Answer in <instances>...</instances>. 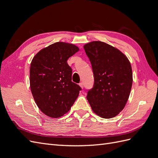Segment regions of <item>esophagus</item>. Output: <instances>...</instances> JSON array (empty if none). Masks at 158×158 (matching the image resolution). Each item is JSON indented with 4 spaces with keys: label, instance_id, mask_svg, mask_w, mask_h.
<instances>
[{
    "label": "esophagus",
    "instance_id": "esophagus-1",
    "mask_svg": "<svg viewBox=\"0 0 158 158\" xmlns=\"http://www.w3.org/2000/svg\"><path fill=\"white\" fill-rule=\"evenodd\" d=\"M79 85H80V86L81 87V88H82V89L84 88V84H83L82 82H80V83L79 84Z\"/></svg>",
    "mask_w": 158,
    "mask_h": 158
}]
</instances>
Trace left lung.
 Returning a JSON list of instances; mask_svg holds the SVG:
<instances>
[{"mask_svg": "<svg viewBox=\"0 0 158 158\" xmlns=\"http://www.w3.org/2000/svg\"><path fill=\"white\" fill-rule=\"evenodd\" d=\"M91 62L94 84L87 99L98 116L110 118L125 107L132 84L130 61L123 52L106 43L94 41L84 45Z\"/></svg>", "mask_w": 158, "mask_h": 158, "instance_id": "8db88e82", "label": "left lung"}]
</instances>
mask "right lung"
<instances>
[{
	"mask_svg": "<svg viewBox=\"0 0 158 158\" xmlns=\"http://www.w3.org/2000/svg\"><path fill=\"white\" fill-rule=\"evenodd\" d=\"M78 51L74 44L56 42L40 50L31 60V92L37 107L47 116H63L78 97L81 88L72 82V69L67 63Z\"/></svg>",
	"mask_w": 158,
	"mask_h": 158,
	"instance_id": "right-lung-1",
	"label": "right lung"
}]
</instances>
